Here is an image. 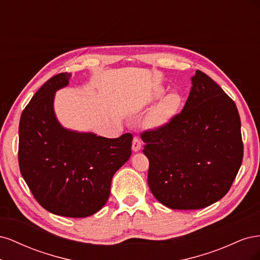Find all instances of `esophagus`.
Here are the masks:
<instances>
[{"label":"esophagus","instance_id":"34e87169","mask_svg":"<svg viewBox=\"0 0 260 260\" xmlns=\"http://www.w3.org/2000/svg\"><path fill=\"white\" fill-rule=\"evenodd\" d=\"M141 146H142V142H141V140L139 137H135L133 138V141H132V149L135 152H138L140 151Z\"/></svg>","mask_w":260,"mask_h":260}]
</instances>
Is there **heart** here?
Returning <instances> with one entry per match:
<instances>
[{"label":"heart","mask_w":260,"mask_h":260,"mask_svg":"<svg viewBox=\"0 0 260 260\" xmlns=\"http://www.w3.org/2000/svg\"><path fill=\"white\" fill-rule=\"evenodd\" d=\"M162 91L156 93V98H160ZM182 104V99L177 93H170L165 96L160 103L157 105L152 114V122L155 124H161L168 121L172 116H175Z\"/></svg>","instance_id":"obj_1"}]
</instances>
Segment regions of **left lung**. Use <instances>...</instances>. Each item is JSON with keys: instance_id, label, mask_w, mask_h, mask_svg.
I'll return each instance as SVG.
<instances>
[{"instance_id": "8db88e82", "label": "left lung", "mask_w": 260, "mask_h": 260, "mask_svg": "<svg viewBox=\"0 0 260 260\" xmlns=\"http://www.w3.org/2000/svg\"><path fill=\"white\" fill-rule=\"evenodd\" d=\"M182 112L141 133L153 195L171 209H201L230 190L243 160L234 101L201 70Z\"/></svg>"}]
</instances>
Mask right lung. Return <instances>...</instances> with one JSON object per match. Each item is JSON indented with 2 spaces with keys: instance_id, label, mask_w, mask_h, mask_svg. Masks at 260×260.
Wrapping results in <instances>:
<instances>
[{
  "instance_id": "add662e5",
  "label": "right lung",
  "mask_w": 260,
  "mask_h": 260,
  "mask_svg": "<svg viewBox=\"0 0 260 260\" xmlns=\"http://www.w3.org/2000/svg\"><path fill=\"white\" fill-rule=\"evenodd\" d=\"M69 77L68 73L52 77L23 109L18 162L23 180L44 209L84 218L105 205L114 174L131 156L132 135L107 139L62 128L55 118L53 100Z\"/></svg>"
}]
</instances>
